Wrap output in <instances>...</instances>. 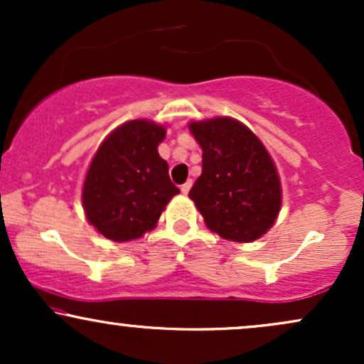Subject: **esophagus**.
I'll use <instances>...</instances> for the list:
<instances>
[{
  "label": "esophagus",
  "mask_w": 364,
  "mask_h": 364,
  "mask_svg": "<svg viewBox=\"0 0 364 364\" xmlns=\"http://www.w3.org/2000/svg\"><path fill=\"white\" fill-rule=\"evenodd\" d=\"M191 190V181H186L185 185H181V193L183 195H188V191Z\"/></svg>",
  "instance_id": "1"
}]
</instances>
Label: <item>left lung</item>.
Segmentation results:
<instances>
[{
    "instance_id": "obj_1",
    "label": "left lung",
    "mask_w": 364,
    "mask_h": 364,
    "mask_svg": "<svg viewBox=\"0 0 364 364\" xmlns=\"http://www.w3.org/2000/svg\"><path fill=\"white\" fill-rule=\"evenodd\" d=\"M202 147V174L190 190L207 228L250 243L272 228L282 205L281 179L258 136L232 118L191 121Z\"/></svg>"
}]
</instances>
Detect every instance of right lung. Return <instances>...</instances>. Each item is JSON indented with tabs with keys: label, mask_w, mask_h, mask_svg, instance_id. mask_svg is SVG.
Returning a JSON list of instances; mask_svg holds the SVG:
<instances>
[{
	"label": "right lung",
	"mask_w": 364,
	"mask_h": 364,
	"mask_svg": "<svg viewBox=\"0 0 364 364\" xmlns=\"http://www.w3.org/2000/svg\"><path fill=\"white\" fill-rule=\"evenodd\" d=\"M166 128L149 119L123 123L104 139L87 171L82 203L87 220L111 241L139 240L156 228L179 190L157 147Z\"/></svg>",
	"instance_id": "1"
}]
</instances>
